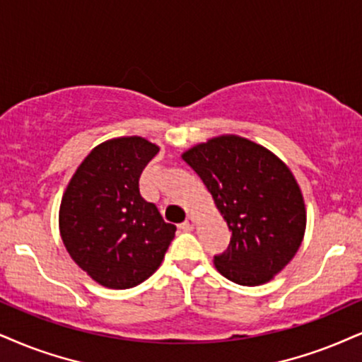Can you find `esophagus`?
I'll use <instances>...</instances> for the list:
<instances>
[{
	"mask_svg": "<svg viewBox=\"0 0 362 362\" xmlns=\"http://www.w3.org/2000/svg\"><path fill=\"white\" fill-rule=\"evenodd\" d=\"M194 226H196V218L193 215L186 218L185 223H181V228L186 230V231H191V230L194 228Z\"/></svg>",
	"mask_w": 362,
	"mask_h": 362,
	"instance_id": "esophagus-1",
	"label": "esophagus"
}]
</instances>
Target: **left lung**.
I'll list each match as a JSON object with an SVG mask.
<instances>
[{
    "label": "left lung",
    "instance_id": "1",
    "mask_svg": "<svg viewBox=\"0 0 362 362\" xmlns=\"http://www.w3.org/2000/svg\"><path fill=\"white\" fill-rule=\"evenodd\" d=\"M182 159L202 177L231 231L215 255L223 276L262 285L292 260L305 233V204L290 169L274 153L238 136L213 137Z\"/></svg>",
    "mask_w": 362,
    "mask_h": 362
}]
</instances>
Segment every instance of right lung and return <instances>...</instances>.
Wrapping results in <instances>:
<instances>
[{"label": "right lung", "mask_w": 362, "mask_h": 362, "mask_svg": "<svg viewBox=\"0 0 362 362\" xmlns=\"http://www.w3.org/2000/svg\"><path fill=\"white\" fill-rule=\"evenodd\" d=\"M159 147L117 137L93 147L66 186L60 235L72 260L97 284L131 288L158 270L176 226L141 196L139 177Z\"/></svg>", "instance_id": "1"}]
</instances>
